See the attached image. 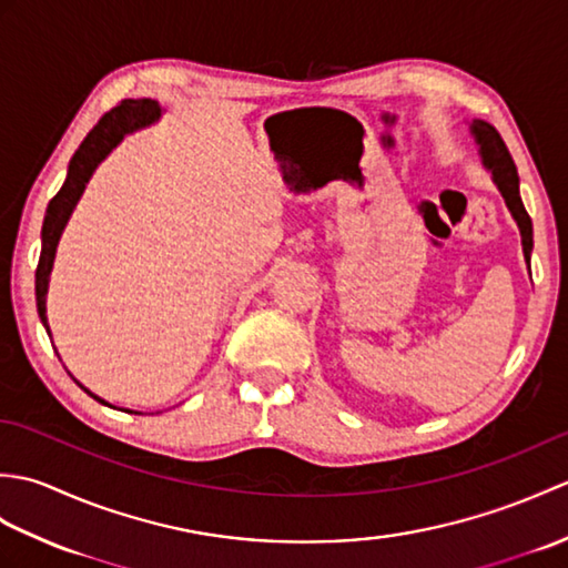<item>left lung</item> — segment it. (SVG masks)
Here are the masks:
<instances>
[{
    "mask_svg": "<svg viewBox=\"0 0 568 568\" xmlns=\"http://www.w3.org/2000/svg\"><path fill=\"white\" fill-rule=\"evenodd\" d=\"M470 131H474L476 143L480 146V155H484L486 168H490L493 180H496V185L500 187L505 202H508L517 226H520L525 258L529 263V253H532V220H529V214H527L523 197H520V178H517V168L513 163V155H510L508 146H505V141L500 139L498 131L490 124L478 122L476 119V122L470 124Z\"/></svg>",
    "mask_w": 568,
    "mask_h": 568,
    "instance_id": "1",
    "label": "left lung"
}]
</instances>
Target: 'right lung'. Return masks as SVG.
Here are the masks:
<instances>
[{
	"label": "right lung",
	"mask_w": 568,
	"mask_h": 568,
	"mask_svg": "<svg viewBox=\"0 0 568 568\" xmlns=\"http://www.w3.org/2000/svg\"><path fill=\"white\" fill-rule=\"evenodd\" d=\"M159 114H161V106L153 100H122L116 106H112V110L106 112L98 124L92 126L90 134L84 136V141L80 143V149L72 153L65 183L58 190V195L48 202V210L43 216V229H41V256H39V265H36V307H39V317H41L45 329H48V320H45L48 275H51L58 239H60V234H63V226L68 224V216H70L72 207H75V202L80 200L84 185H88L92 171L98 168V163L104 159V155L124 139V134L155 122ZM48 334H51V329H48ZM82 390L92 395L88 388H82ZM92 397L94 400H100L98 395H92ZM100 403H104V400H100Z\"/></svg>",
	"instance_id": "obj_1"
}]
</instances>
